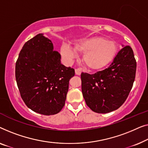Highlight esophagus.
<instances>
[{
	"label": "esophagus",
	"mask_w": 148,
	"mask_h": 148,
	"mask_svg": "<svg viewBox=\"0 0 148 148\" xmlns=\"http://www.w3.org/2000/svg\"><path fill=\"white\" fill-rule=\"evenodd\" d=\"M82 73V69L81 68H76L75 69V74L76 75H80Z\"/></svg>",
	"instance_id": "obj_1"
}]
</instances>
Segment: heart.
<instances>
[{
  "label": "heart",
  "instance_id": "1",
  "mask_svg": "<svg viewBox=\"0 0 148 148\" xmlns=\"http://www.w3.org/2000/svg\"><path fill=\"white\" fill-rule=\"evenodd\" d=\"M115 41L105 37H92L81 39L76 43L73 49L66 45L60 47V53L66 64H71L76 53H83L82 62L91 71L101 70L115 59L118 52Z\"/></svg>",
  "mask_w": 148,
  "mask_h": 148
}]
</instances>
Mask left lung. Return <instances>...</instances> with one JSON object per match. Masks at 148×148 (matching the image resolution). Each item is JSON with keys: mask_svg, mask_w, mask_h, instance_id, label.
Masks as SVG:
<instances>
[{"mask_svg": "<svg viewBox=\"0 0 148 148\" xmlns=\"http://www.w3.org/2000/svg\"><path fill=\"white\" fill-rule=\"evenodd\" d=\"M136 67L134 51L127 45L119 51L107 68L94 74H81L82 92L88 107L98 113L119 109L132 90Z\"/></svg>", "mask_w": 148, "mask_h": 148, "instance_id": "left-lung-1", "label": "left lung"}]
</instances>
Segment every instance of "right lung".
I'll return each mask as SVG.
<instances>
[{
  "label": "right lung",
  "instance_id": "add662e5",
  "mask_svg": "<svg viewBox=\"0 0 148 148\" xmlns=\"http://www.w3.org/2000/svg\"><path fill=\"white\" fill-rule=\"evenodd\" d=\"M50 39L43 33L25 43L15 65L21 97L28 108L44 115L59 113L65 105L74 70L61 64Z\"/></svg>",
  "mask_w": 148,
  "mask_h": 148
}]
</instances>
